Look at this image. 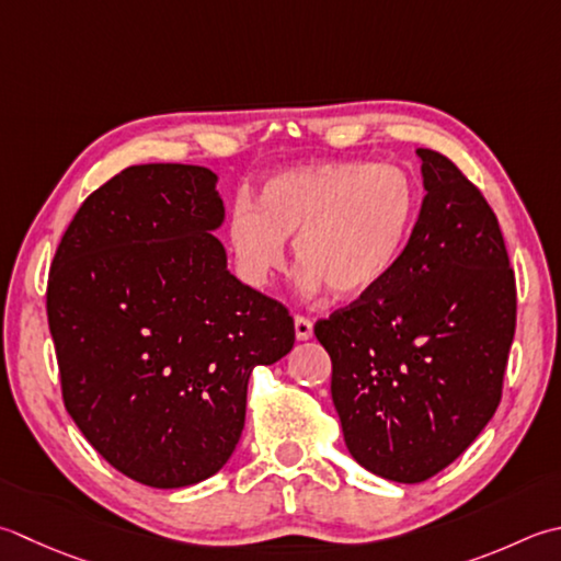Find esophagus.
Segmentation results:
<instances>
[{
    "label": "esophagus",
    "mask_w": 561,
    "mask_h": 561,
    "mask_svg": "<svg viewBox=\"0 0 561 561\" xmlns=\"http://www.w3.org/2000/svg\"><path fill=\"white\" fill-rule=\"evenodd\" d=\"M294 331H296V337H299V340H309V337L313 335V323H311V318H306V316H296V318H294Z\"/></svg>",
    "instance_id": "1"
}]
</instances>
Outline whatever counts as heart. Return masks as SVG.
Listing matches in <instances>:
<instances>
[{
	"instance_id": "b5f03b06",
	"label": "heart",
	"mask_w": 561,
	"mask_h": 561,
	"mask_svg": "<svg viewBox=\"0 0 561 561\" xmlns=\"http://www.w3.org/2000/svg\"><path fill=\"white\" fill-rule=\"evenodd\" d=\"M415 186L397 164L318 162L272 174L255 206L240 199L228 218V248L252 287H267L287 245L304 287L323 284L337 299L375 291L397 270L415 224Z\"/></svg>"
}]
</instances>
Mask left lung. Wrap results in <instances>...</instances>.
<instances>
[{
	"label": "left lung",
	"mask_w": 561,
	"mask_h": 561,
	"mask_svg": "<svg viewBox=\"0 0 561 561\" xmlns=\"http://www.w3.org/2000/svg\"><path fill=\"white\" fill-rule=\"evenodd\" d=\"M415 152L425 196L397 270L313 328L350 455L399 484L435 477L484 431L515 333L496 214L453 160Z\"/></svg>",
	"instance_id": "left-lung-1"
}]
</instances>
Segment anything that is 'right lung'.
<instances>
[{
	"instance_id": "add662e5",
	"label": "right lung",
	"mask_w": 561,
	"mask_h": 561,
	"mask_svg": "<svg viewBox=\"0 0 561 561\" xmlns=\"http://www.w3.org/2000/svg\"><path fill=\"white\" fill-rule=\"evenodd\" d=\"M216 182L199 164L126 168L87 196L48 274L65 409L108 465L156 489L228 462L252 367L294 347L287 306L228 272Z\"/></svg>"
}]
</instances>
